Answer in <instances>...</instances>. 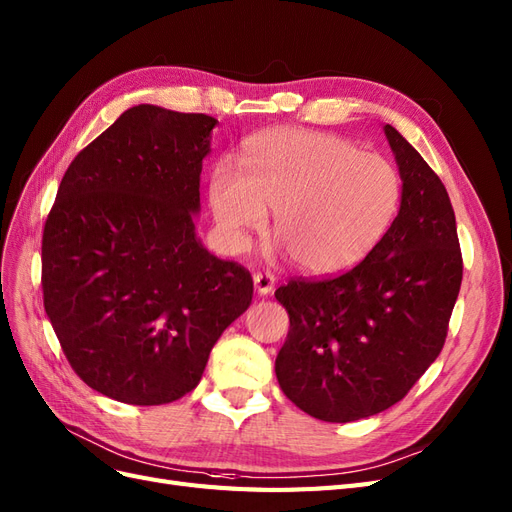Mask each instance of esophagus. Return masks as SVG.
Here are the masks:
<instances>
[{"label":"esophagus","instance_id":"esophagus-1","mask_svg":"<svg viewBox=\"0 0 512 512\" xmlns=\"http://www.w3.org/2000/svg\"><path fill=\"white\" fill-rule=\"evenodd\" d=\"M254 288L260 296H267L275 288V277L271 273H254Z\"/></svg>","mask_w":512,"mask_h":512}]
</instances>
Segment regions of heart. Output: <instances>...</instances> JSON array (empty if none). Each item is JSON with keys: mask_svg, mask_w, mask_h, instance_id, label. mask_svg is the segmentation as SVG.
I'll return each instance as SVG.
<instances>
[{"mask_svg": "<svg viewBox=\"0 0 512 512\" xmlns=\"http://www.w3.org/2000/svg\"><path fill=\"white\" fill-rule=\"evenodd\" d=\"M243 175L220 165L209 184L211 209L235 250L273 211V231L298 269L313 275L358 264L390 228L400 178L390 161L343 137L273 129L243 150Z\"/></svg>", "mask_w": 512, "mask_h": 512, "instance_id": "obj_1", "label": "heart"}]
</instances>
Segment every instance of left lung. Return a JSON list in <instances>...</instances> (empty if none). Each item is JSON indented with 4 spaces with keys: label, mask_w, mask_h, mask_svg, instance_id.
<instances>
[{
    "label": "left lung",
    "mask_w": 512,
    "mask_h": 512,
    "mask_svg": "<svg viewBox=\"0 0 512 512\" xmlns=\"http://www.w3.org/2000/svg\"><path fill=\"white\" fill-rule=\"evenodd\" d=\"M383 131L402 180L392 226L351 271L275 292L290 315L277 381L298 409L332 424L377 415L407 396L443 349L462 286L443 182L392 125Z\"/></svg>",
    "instance_id": "left-lung-1"
}]
</instances>
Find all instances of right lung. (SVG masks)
<instances>
[{
	"instance_id": "add662e5",
	"label": "right lung",
	"mask_w": 512,
	"mask_h": 512,
	"mask_svg": "<svg viewBox=\"0 0 512 512\" xmlns=\"http://www.w3.org/2000/svg\"><path fill=\"white\" fill-rule=\"evenodd\" d=\"M207 114L142 103L67 167L42 237L44 309L99 394L152 407L195 390L211 347L250 307L241 264L195 231Z\"/></svg>"
}]
</instances>
